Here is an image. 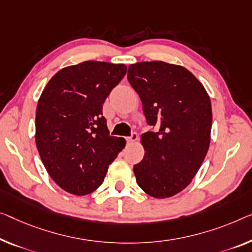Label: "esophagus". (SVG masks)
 Masks as SVG:
<instances>
[{"mask_svg": "<svg viewBox=\"0 0 252 252\" xmlns=\"http://www.w3.org/2000/svg\"><path fill=\"white\" fill-rule=\"evenodd\" d=\"M137 139H138V134L136 132H133V133H131L130 137L126 138V142L127 144H132V142L137 141Z\"/></svg>", "mask_w": 252, "mask_h": 252, "instance_id": "esophagus-1", "label": "esophagus"}]
</instances>
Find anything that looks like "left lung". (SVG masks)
Returning a JSON list of instances; mask_svg holds the SVG:
<instances>
[{
    "instance_id": "obj_1",
    "label": "left lung",
    "mask_w": 252,
    "mask_h": 252,
    "mask_svg": "<svg viewBox=\"0 0 252 252\" xmlns=\"http://www.w3.org/2000/svg\"><path fill=\"white\" fill-rule=\"evenodd\" d=\"M149 126L141 136L145 156L133 166L138 186L168 198L190 185L208 152L212 104L201 82L181 65L139 62L127 69Z\"/></svg>"
}]
</instances>
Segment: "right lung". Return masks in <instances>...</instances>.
Wrapping results in <instances>:
<instances>
[{"instance_id":"1","label":"right lung","mask_w":252,"mask_h":252,"mask_svg":"<svg viewBox=\"0 0 252 252\" xmlns=\"http://www.w3.org/2000/svg\"><path fill=\"white\" fill-rule=\"evenodd\" d=\"M126 73L125 64L86 61L60 70L40 95L36 146L48 174L66 192L95 191L125 148V139L110 136L103 104Z\"/></svg>"}]
</instances>
